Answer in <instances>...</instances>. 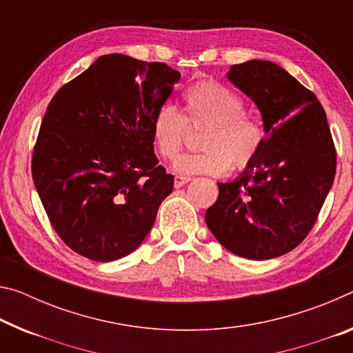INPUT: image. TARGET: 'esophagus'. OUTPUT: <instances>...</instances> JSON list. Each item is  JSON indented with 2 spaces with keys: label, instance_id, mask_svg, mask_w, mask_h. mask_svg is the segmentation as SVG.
Segmentation results:
<instances>
[{
  "label": "esophagus",
  "instance_id": "1",
  "mask_svg": "<svg viewBox=\"0 0 353 353\" xmlns=\"http://www.w3.org/2000/svg\"><path fill=\"white\" fill-rule=\"evenodd\" d=\"M190 182V177L187 176H176L174 177V187L176 188H181L182 185H185V183Z\"/></svg>",
  "mask_w": 353,
  "mask_h": 353
}]
</instances>
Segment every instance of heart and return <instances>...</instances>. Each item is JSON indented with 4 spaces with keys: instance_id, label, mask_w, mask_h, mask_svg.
Masks as SVG:
<instances>
[{
    "instance_id": "1",
    "label": "heart",
    "mask_w": 353,
    "mask_h": 353,
    "mask_svg": "<svg viewBox=\"0 0 353 353\" xmlns=\"http://www.w3.org/2000/svg\"><path fill=\"white\" fill-rule=\"evenodd\" d=\"M185 117L171 103H161L150 119L152 139L165 160L176 159L183 146L187 122L207 125L199 146L204 150L181 155L172 170L183 176H223L234 170H247L264 149L267 130L261 121L245 114L243 97L218 81L194 83L182 94Z\"/></svg>"
}]
</instances>
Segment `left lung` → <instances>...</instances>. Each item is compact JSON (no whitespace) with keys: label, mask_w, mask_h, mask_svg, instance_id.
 <instances>
[{"label":"left lung","mask_w":353,"mask_h":353,"mask_svg":"<svg viewBox=\"0 0 353 353\" xmlns=\"http://www.w3.org/2000/svg\"><path fill=\"white\" fill-rule=\"evenodd\" d=\"M226 77L259 108L267 139L236 181L218 182L205 223L231 253L273 259L314 226L336 174V149L317 97L283 67L253 59Z\"/></svg>","instance_id":"1"}]
</instances>
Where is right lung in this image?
Segmentation results:
<instances>
[{"label": "right lung", "mask_w": 353, "mask_h": 353, "mask_svg": "<svg viewBox=\"0 0 353 353\" xmlns=\"http://www.w3.org/2000/svg\"><path fill=\"white\" fill-rule=\"evenodd\" d=\"M181 78L163 63L105 54L54 94L32 152V181L63 242L97 262L135 251L172 193L150 119Z\"/></svg>", "instance_id": "1"}]
</instances>
